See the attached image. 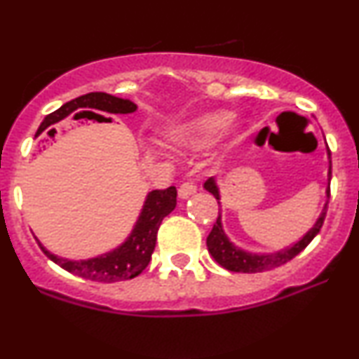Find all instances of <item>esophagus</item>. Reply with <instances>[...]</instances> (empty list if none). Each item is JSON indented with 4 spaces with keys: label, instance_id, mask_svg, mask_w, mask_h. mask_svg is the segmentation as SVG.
<instances>
[{
    "label": "esophagus",
    "instance_id": "obj_1",
    "mask_svg": "<svg viewBox=\"0 0 359 359\" xmlns=\"http://www.w3.org/2000/svg\"><path fill=\"white\" fill-rule=\"evenodd\" d=\"M196 191H197V185L194 184L192 180H187V182H184L179 187V197L180 199H187V197H191L192 194H196Z\"/></svg>",
    "mask_w": 359,
    "mask_h": 359
}]
</instances>
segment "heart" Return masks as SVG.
<instances>
[{"instance_id":"heart-1","label":"heart","mask_w":359,"mask_h":359,"mask_svg":"<svg viewBox=\"0 0 359 359\" xmlns=\"http://www.w3.org/2000/svg\"><path fill=\"white\" fill-rule=\"evenodd\" d=\"M219 130L224 137L234 133V126L228 121V114L222 111H209L172 126L167 133V142L174 145H201L209 142Z\"/></svg>"}]
</instances>
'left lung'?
Wrapping results in <instances>:
<instances>
[{"mask_svg":"<svg viewBox=\"0 0 359 359\" xmlns=\"http://www.w3.org/2000/svg\"><path fill=\"white\" fill-rule=\"evenodd\" d=\"M327 160H329V170H327V189H325V203L323 211H320L319 217H317L311 229H307V233H304L297 241L290 243L285 248L270 251V253H253V251L243 250L241 246L234 245L229 240V236L226 234L224 228H222V217L221 212L217 216L216 222H214L211 233L208 236V251L209 255L214 258V262H217L222 269L229 271H241V273H258V271H266L271 269H277V266L283 265V263L290 262L292 258L297 257L306 246L317 236V233L323 228V222L325 217V211H327V203H329V184H331V151L327 148ZM204 189L208 192H211L217 199V204L221 208V194H219V185L216 182V177L205 180ZM221 211V209H219Z\"/></svg>","mask_w":359,"mask_h":359,"instance_id":"left-lung-1","label":"left lung"}]
</instances>
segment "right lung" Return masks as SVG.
<instances>
[{
	"instance_id": "add662e5",
	"label": "right lung",
	"mask_w": 359,
	"mask_h": 359,
	"mask_svg": "<svg viewBox=\"0 0 359 359\" xmlns=\"http://www.w3.org/2000/svg\"><path fill=\"white\" fill-rule=\"evenodd\" d=\"M90 114V119L96 121H109V118H104V114H130L138 109V106L133 101L116 97L113 94L106 93H89L84 96L76 97V100L65 102L59 109L45 116L42 125L36 130L35 137H40L47 128H50L57 123L71 116L76 111ZM81 113V114H82ZM52 135V131H50ZM177 205V189L172 187L165 191H151L147 194L145 203L142 205V211L138 214V219L133 224L131 233L125 238L121 245L116 248L106 251V253L97 255V257L86 258V259H69L62 258L59 255H53L39 241V246L50 258L53 263L60 269L71 271L77 277L93 280V282L113 283L123 282L138 277L147 265L150 263L151 253L155 250L156 233H158L160 222L167 214H170Z\"/></svg>"
}]
</instances>
